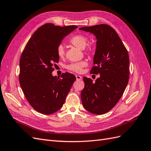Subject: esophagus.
<instances>
[{"label": "esophagus", "instance_id": "1", "mask_svg": "<svg viewBox=\"0 0 151 151\" xmlns=\"http://www.w3.org/2000/svg\"><path fill=\"white\" fill-rule=\"evenodd\" d=\"M76 78L77 80H81V79H82L81 76H80V75H76Z\"/></svg>", "mask_w": 151, "mask_h": 151}]
</instances>
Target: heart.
Here are the masks:
<instances>
[{
  "label": "heart",
  "mask_w": 151,
  "mask_h": 151,
  "mask_svg": "<svg viewBox=\"0 0 151 151\" xmlns=\"http://www.w3.org/2000/svg\"><path fill=\"white\" fill-rule=\"evenodd\" d=\"M88 42V37L81 33L74 35L70 38V40H69V42H70L71 45L78 47L79 49H83L86 54H90L93 52L94 48L92 44H89ZM56 52L59 58H63L64 57V55H65L66 54L65 47H64L63 45L60 44L57 47ZM87 64L88 63L86 61H81L77 63H72L69 64V65H68L66 68L68 70L71 71L75 73H81L82 71L83 68L85 66H87Z\"/></svg>",
  "instance_id": "heart-1"
}]
</instances>
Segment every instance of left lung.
Returning a JSON list of instances; mask_svg holds the SVG:
<instances>
[{"label": "left lung", "mask_w": 151, "mask_h": 151, "mask_svg": "<svg viewBox=\"0 0 151 151\" xmlns=\"http://www.w3.org/2000/svg\"><path fill=\"white\" fill-rule=\"evenodd\" d=\"M81 30L93 33L97 38L93 66L90 74H100L96 82L83 77L81 93L83 107L90 113L102 114L117 104L129 80L130 60L128 51L118 33L105 24L84 27Z\"/></svg>", "instance_id": "1"}]
</instances>
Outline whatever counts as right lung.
<instances>
[{
  "mask_svg": "<svg viewBox=\"0 0 151 151\" xmlns=\"http://www.w3.org/2000/svg\"><path fill=\"white\" fill-rule=\"evenodd\" d=\"M77 26L61 27L46 23L29 38L19 61V83L24 96L34 109L44 114H53L63 107L76 80L74 75L63 73L53 76L59 62L56 49L64 37Z\"/></svg>",
  "mask_w": 151,
  "mask_h": 151,
  "instance_id": "obj_1",
  "label": "right lung"
}]
</instances>
